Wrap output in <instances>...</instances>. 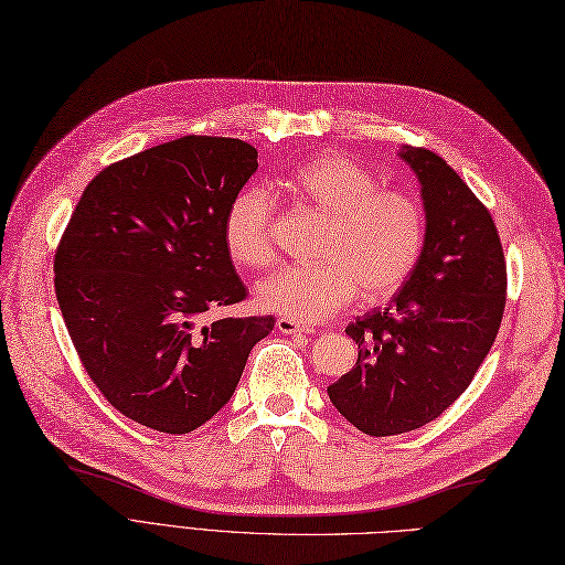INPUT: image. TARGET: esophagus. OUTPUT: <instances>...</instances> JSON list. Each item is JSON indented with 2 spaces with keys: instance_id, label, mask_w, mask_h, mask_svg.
<instances>
[{
  "instance_id": "34e87169",
  "label": "esophagus",
  "mask_w": 565,
  "mask_h": 565,
  "mask_svg": "<svg viewBox=\"0 0 565 565\" xmlns=\"http://www.w3.org/2000/svg\"><path fill=\"white\" fill-rule=\"evenodd\" d=\"M278 330L282 332V334H311L313 330L311 328H303V324H299V322H295V320H289V318H278Z\"/></svg>"
}]
</instances>
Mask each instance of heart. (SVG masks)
I'll use <instances>...</instances> for the list:
<instances>
[{"mask_svg":"<svg viewBox=\"0 0 565 565\" xmlns=\"http://www.w3.org/2000/svg\"><path fill=\"white\" fill-rule=\"evenodd\" d=\"M301 204L328 216L318 264L287 266L256 289L262 309L295 322H320L358 295L384 301L413 278L426 247V210L403 188L341 152L303 160L287 179ZM224 245L245 268L276 259V202L264 188L237 193L224 216Z\"/></svg>","mask_w":565,"mask_h":565,"instance_id":"b5f03b06","label":"heart"}]
</instances>
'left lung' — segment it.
<instances>
[{"label":"left lung","mask_w":565,"mask_h":565,"mask_svg":"<svg viewBox=\"0 0 565 565\" xmlns=\"http://www.w3.org/2000/svg\"><path fill=\"white\" fill-rule=\"evenodd\" d=\"M426 210L422 262L384 311L349 322L351 372L328 386L358 431L398 436L434 422L467 391L498 337L507 262L486 204L426 148H403Z\"/></svg>","instance_id":"left-lung-1"}]
</instances>
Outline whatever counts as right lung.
I'll return each instance as SVG.
<instances>
[{
	"label": "right lung",
	"mask_w": 565,
	"mask_h": 565,
	"mask_svg": "<svg viewBox=\"0 0 565 565\" xmlns=\"http://www.w3.org/2000/svg\"><path fill=\"white\" fill-rule=\"evenodd\" d=\"M256 148L183 136L96 174L67 221L54 285L79 361L125 417L188 434L224 407L273 316L207 313L247 299L224 245Z\"/></svg>",
	"instance_id": "right-lung-1"
}]
</instances>
